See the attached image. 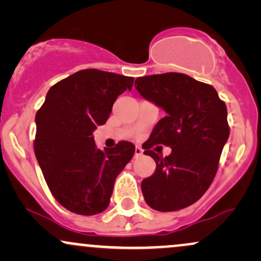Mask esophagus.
<instances>
[{
  "mask_svg": "<svg viewBox=\"0 0 261 261\" xmlns=\"http://www.w3.org/2000/svg\"><path fill=\"white\" fill-rule=\"evenodd\" d=\"M142 153H143V149L140 147V146H136V147H135V157H141V155H142Z\"/></svg>",
  "mask_w": 261,
  "mask_h": 261,
  "instance_id": "obj_1",
  "label": "esophagus"
}]
</instances>
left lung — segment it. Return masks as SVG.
<instances>
[{
	"label": "left lung",
	"instance_id": "1",
	"mask_svg": "<svg viewBox=\"0 0 261 261\" xmlns=\"http://www.w3.org/2000/svg\"><path fill=\"white\" fill-rule=\"evenodd\" d=\"M135 88L167 113L142 145L143 153L155 162L153 174L141 182L143 197L157 211L188 207L206 193L217 173L229 136L226 104L214 87L184 73L139 77ZM155 144L168 145L172 153L162 158L151 149Z\"/></svg>",
	"mask_w": 261,
	"mask_h": 261
}]
</instances>
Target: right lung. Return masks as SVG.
<instances>
[{
	"mask_svg": "<svg viewBox=\"0 0 261 261\" xmlns=\"http://www.w3.org/2000/svg\"><path fill=\"white\" fill-rule=\"evenodd\" d=\"M133 77L87 68L54 85L35 115L34 152L53 196L68 211L92 216L110 202L114 182L135 153L134 143L95 147L93 131L104 125Z\"/></svg>",
	"mask_w": 261,
	"mask_h": 261,
	"instance_id": "obj_1",
	"label": "right lung"
}]
</instances>
